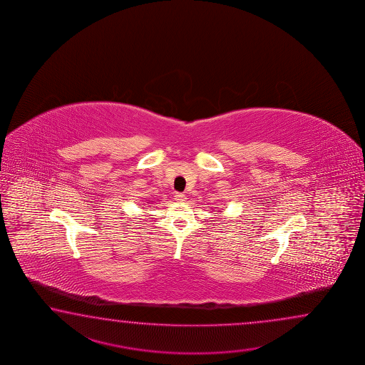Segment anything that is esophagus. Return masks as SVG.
<instances>
[{
  "label": "esophagus",
  "mask_w": 365,
  "mask_h": 365,
  "mask_svg": "<svg viewBox=\"0 0 365 365\" xmlns=\"http://www.w3.org/2000/svg\"><path fill=\"white\" fill-rule=\"evenodd\" d=\"M175 200L178 202H185L186 197L185 194L182 193H176L175 194Z\"/></svg>",
  "instance_id": "esophagus-1"
}]
</instances>
